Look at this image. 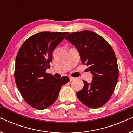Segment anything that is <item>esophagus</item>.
Wrapping results in <instances>:
<instances>
[{
  "mask_svg": "<svg viewBox=\"0 0 133 133\" xmlns=\"http://www.w3.org/2000/svg\"><path fill=\"white\" fill-rule=\"evenodd\" d=\"M74 79H75V78H74V77H70V81H73V80H74Z\"/></svg>",
  "mask_w": 133,
  "mask_h": 133,
  "instance_id": "34e87169",
  "label": "esophagus"
}]
</instances>
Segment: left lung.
Returning <instances> with one entry per match:
<instances>
[{
	"label": "left lung",
	"mask_w": 133,
	"mask_h": 133,
	"mask_svg": "<svg viewBox=\"0 0 133 133\" xmlns=\"http://www.w3.org/2000/svg\"><path fill=\"white\" fill-rule=\"evenodd\" d=\"M65 39L76 46L82 63L88 66L92 76L88 83L77 92L79 101L91 108L102 107L111 97L119 78L116 54L106 40L89 30L72 32Z\"/></svg>",
	"instance_id": "8db88e82"
}]
</instances>
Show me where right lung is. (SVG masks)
I'll return each instance as SVG.
<instances>
[{
	"instance_id": "right-lung-1",
	"label": "right lung",
	"mask_w": 133,
	"mask_h": 133,
	"mask_svg": "<svg viewBox=\"0 0 133 133\" xmlns=\"http://www.w3.org/2000/svg\"><path fill=\"white\" fill-rule=\"evenodd\" d=\"M69 32H41L26 40L16 59L14 78L25 101L32 108L44 110L53 104L62 86L70 81L67 76L56 79L46 73L54 48Z\"/></svg>"
}]
</instances>
